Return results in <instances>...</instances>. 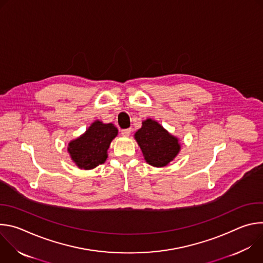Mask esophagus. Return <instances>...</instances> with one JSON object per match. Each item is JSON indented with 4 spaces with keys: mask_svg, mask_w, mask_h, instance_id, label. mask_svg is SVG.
<instances>
[{
    "mask_svg": "<svg viewBox=\"0 0 263 263\" xmlns=\"http://www.w3.org/2000/svg\"><path fill=\"white\" fill-rule=\"evenodd\" d=\"M131 129H125V130H122L121 131V134L123 135V136H125V137H128L130 134H131Z\"/></svg>",
    "mask_w": 263,
    "mask_h": 263,
    "instance_id": "34e87169",
    "label": "esophagus"
}]
</instances>
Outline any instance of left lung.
I'll use <instances>...</instances> for the list:
<instances>
[{"instance_id": "obj_1", "label": "left lung", "mask_w": 263, "mask_h": 263, "mask_svg": "<svg viewBox=\"0 0 263 263\" xmlns=\"http://www.w3.org/2000/svg\"><path fill=\"white\" fill-rule=\"evenodd\" d=\"M134 138L145 162L154 167L166 166L181 151L179 138L152 119L142 121L141 128L135 132Z\"/></svg>"}]
</instances>
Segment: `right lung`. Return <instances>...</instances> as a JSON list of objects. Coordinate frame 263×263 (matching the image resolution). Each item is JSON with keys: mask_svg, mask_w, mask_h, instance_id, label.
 Masks as SVG:
<instances>
[{"mask_svg": "<svg viewBox=\"0 0 263 263\" xmlns=\"http://www.w3.org/2000/svg\"><path fill=\"white\" fill-rule=\"evenodd\" d=\"M114 124H104L97 120L79 137L67 144V153L71 161L80 170H92L104 163L108 157L111 141L118 136Z\"/></svg>", "mask_w": 263, "mask_h": 263, "instance_id": "add662e5", "label": "right lung"}]
</instances>
